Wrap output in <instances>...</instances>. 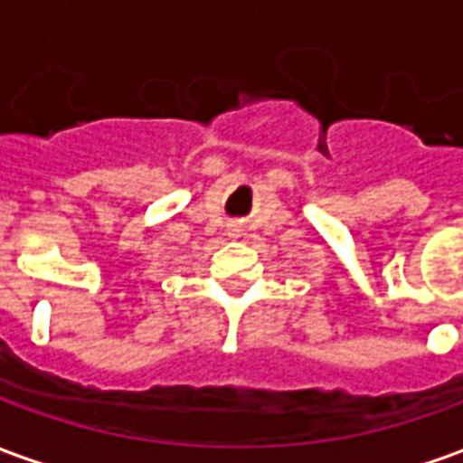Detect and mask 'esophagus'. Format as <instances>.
<instances>
[{
  "label": "esophagus",
  "mask_w": 463,
  "mask_h": 463,
  "mask_svg": "<svg viewBox=\"0 0 463 463\" xmlns=\"http://www.w3.org/2000/svg\"><path fill=\"white\" fill-rule=\"evenodd\" d=\"M238 232H241V228H235V225H232V228H231L232 238H238Z\"/></svg>",
  "instance_id": "34e87169"
}]
</instances>
